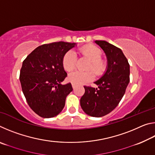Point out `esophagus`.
<instances>
[{"instance_id":"obj_1","label":"esophagus","mask_w":155,"mask_h":155,"mask_svg":"<svg viewBox=\"0 0 155 155\" xmlns=\"http://www.w3.org/2000/svg\"><path fill=\"white\" fill-rule=\"evenodd\" d=\"M72 86L73 89H74V88H75V87H76V85H74V84H72Z\"/></svg>"}]
</instances>
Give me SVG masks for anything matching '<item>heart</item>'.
<instances>
[{
    "mask_svg": "<svg viewBox=\"0 0 155 155\" xmlns=\"http://www.w3.org/2000/svg\"><path fill=\"white\" fill-rule=\"evenodd\" d=\"M79 52L81 55L90 61V64L87 67V70H91L97 76H101L103 74L106 70L107 65L105 61L101 59L102 56L101 49L94 45H87L81 48ZM76 63L77 57L74 52L70 51L64 54L62 59V65L65 71H72L75 67ZM94 78V75L91 71L85 72L74 71L70 73L68 77L70 83L77 85H85L93 81Z\"/></svg>",
    "mask_w": 155,
    "mask_h": 155,
    "instance_id": "b5f03b06",
    "label": "heart"
}]
</instances>
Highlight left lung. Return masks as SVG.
<instances>
[{"instance_id": "left-lung-1", "label": "left lung", "mask_w": 155, "mask_h": 155, "mask_svg": "<svg viewBox=\"0 0 155 155\" xmlns=\"http://www.w3.org/2000/svg\"><path fill=\"white\" fill-rule=\"evenodd\" d=\"M94 42L106 54V70L94 82L98 88L84 86L85 94L81 97L80 103L86 114L100 117L111 112L124 95L130 81V65L120 48L104 40Z\"/></svg>"}]
</instances>
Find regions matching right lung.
Here are the masks:
<instances>
[{"label": "right lung", "instance_id": "obj_1", "mask_svg": "<svg viewBox=\"0 0 155 155\" xmlns=\"http://www.w3.org/2000/svg\"><path fill=\"white\" fill-rule=\"evenodd\" d=\"M76 45L65 41L43 44L22 63L20 74L22 92L31 109L41 117L58 115L64 109L67 96L73 90L71 83L61 84L67 77L62 59Z\"/></svg>", "mask_w": 155, "mask_h": 155}]
</instances>
